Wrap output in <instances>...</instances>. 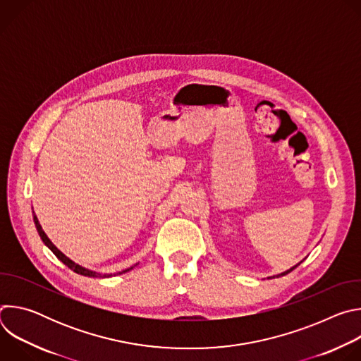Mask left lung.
<instances>
[{
    "label": "left lung",
    "mask_w": 361,
    "mask_h": 361,
    "mask_svg": "<svg viewBox=\"0 0 361 361\" xmlns=\"http://www.w3.org/2000/svg\"><path fill=\"white\" fill-rule=\"evenodd\" d=\"M297 266H300V263H298V264H297ZM297 266H294V267H291V269H290V270H287V271H284V273H281V274H279V276H277V277H281V276H286V274H288V273H290V271H293V270H294V269H295V267H297Z\"/></svg>",
    "instance_id": "obj_1"
}]
</instances>
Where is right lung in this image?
Instances as JSON below:
<instances>
[{"instance_id":"1","label":"right lung","mask_w":361,"mask_h":361,"mask_svg":"<svg viewBox=\"0 0 361 361\" xmlns=\"http://www.w3.org/2000/svg\"><path fill=\"white\" fill-rule=\"evenodd\" d=\"M34 213V212H32ZM32 217H34V223H35V227H37V231H38V234H39V237H41V240L44 241V244L53 251L56 255H57V259L59 260H61L68 269H71L74 273H77V274H81V276H85V277H111L113 274H99V273H95V271H91V270H87V269H84V267H81V266H78V264H75L74 262H71L67 255H64L53 243H51V240L47 237V234L44 233V230L41 228V224L38 223V219H37V216L35 214H32ZM133 269V267H131ZM131 269H127V270H124V271H121V273H117V274H123V273H127V271H130ZM116 276V274H114Z\"/></svg>"}]
</instances>
